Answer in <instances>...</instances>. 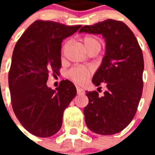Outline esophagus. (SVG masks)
<instances>
[{
	"instance_id": "34e87169",
	"label": "esophagus",
	"mask_w": 155,
	"mask_h": 155,
	"mask_svg": "<svg viewBox=\"0 0 155 155\" xmlns=\"http://www.w3.org/2000/svg\"><path fill=\"white\" fill-rule=\"evenodd\" d=\"M77 94H84V91L82 89V88L77 87Z\"/></svg>"
}]
</instances>
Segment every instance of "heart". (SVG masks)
<instances>
[{
  "mask_svg": "<svg viewBox=\"0 0 155 155\" xmlns=\"http://www.w3.org/2000/svg\"><path fill=\"white\" fill-rule=\"evenodd\" d=\"M82 42H83V45H84V48L86 50H88L89 48L93 46V45H100L101 46V43H100L99 39L95 36H93V35H87V36L84 37L82 40ZM67 45L68 42H66L63 45L62 53H64ZM91 73H92V70L91 68L77 65V66H74L73 68H71V70L68 71V77L76 84H82V83H84L87 81L88 78L91 76Z\"/></svg>",
  "mask_w": 155,
  "mask_h": 155,
  "instance_id": "obj_1",
  "label": "heart"
}]
</instances>
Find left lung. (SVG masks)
<instances>
[{
  "label": "left lung",
  "instance_id": "left-lung-1",
  "mask_svg": "<svg viewBox=\"0 0 155 155\" xmlns=\"http://www.w3.org/2000/svg\"><path fill=\"white\" fill-rule=\"evenodd\" d=\"M79 32L102 35L105 41V54L92 82L95 86L104 83L107 90L102 96L97 91L86 92L89 99L84 109L86 125L99 134L119 133L133 120L142 95L141 48L132 31L119 21L108 19L84 25Z\"/></svg>",
  "mask_w": 155,
  "mask_h": 155
}]
</instances>
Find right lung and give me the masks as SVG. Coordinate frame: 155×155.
I'll return each mask as SVG.
<instances>
[{
	"label": "right lung",
	"mask_w": 155,
	"mask_h": 155,
	"mask_svg": "<svg viewBox=\"0 0 155 155\" xmlns=\"http://www.w3.org/2000/svg\"><path fill=\"white\" fill-rule=\"evenodd\" d=\"M81 27L35 21L15 44L8 75L12 109L20 123L35 136L57 133L64 110L76 95V88L68 80L55 90L46 82L50 73L59 74L63 40Z\"/></svg>",
	"instance_id": "add662e5"
}]
</instances>
